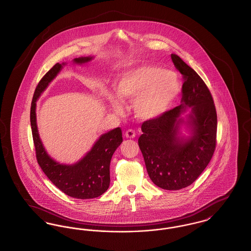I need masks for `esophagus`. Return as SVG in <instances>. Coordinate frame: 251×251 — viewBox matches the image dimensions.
Returning <instances> with one entry per match:
<instances>
[{
  "label": "esophagus",
  "mask_w": 251,
  "mask_h": 251,
  "mask_svg": "<svg viewBox=\"0 0 251 251\" xmlns=\"http://www.w3.org/2000/svg\"><path fill=\"white\" fill-rule=\"evenodd\" d=\"M125 136L127 138H134L135 137V131L131 130V129L127 130V131H125Z\"/></svg>",
  "instance_id": "1"
}]
</instances>
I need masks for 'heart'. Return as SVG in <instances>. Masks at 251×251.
Masks as SVG:
<instances>
[{"instance_id":"heart-1","label":"heart","mask_w":251,"mask_h":251,"mask_svg":"<svg viewBox=\"0 0 251 251\" xmlns=\"http://www.w3.org/2000/svg\"><path fill=\"white\" fill-rule=\"evenodd\" d=\"M120 101L133 100L137 118L153 120L167 111L180 91V81L175 72L153 65H142L124 72L115 86ZM108 100L118 113L122 112L118 100L110 93Z\"/></svg>"}]
</instances>
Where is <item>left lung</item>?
Instances as JSON below:
<instances>
[{
    "label": "left lung",
    "instance_id": "obj_1",
    "mask_svg": "<svg viewBox=\"0 0 251 251\" xmlns=\"http://www.w3.org/2000/svg\"><path fill=\"white\" fill-rule=\"evenodd\" d=\"M171 59L183 78L181 104L160 118L144 121L138 145L148 174L166 190H179L192 184L210 163L216 145L217 116L212 94L201 76L172 53ZM191 110L186 122L180 117ZM185 123L192 131L187 139L178 136Z\"/></svg>",
    "mask_w": 251,
    "mask_h": 251
}]
</instances>
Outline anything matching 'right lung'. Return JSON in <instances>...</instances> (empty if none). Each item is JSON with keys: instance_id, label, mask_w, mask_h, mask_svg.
<instances>
[{"instance_id": "1", "label": "right lung", "mask_w": 251, "mask_h": 251, "mask_svg": "<svg viewBox=\"0 0 251 251\" xmlns=\"http://www.w3.org/2000/svg\"><path fill=\"white\" fill-rule=\"evenodd\" d=\"M91 59L92 57H79L73 61L83 64ZM64 65L65 63L55 64L39 81L34 93L30 120L36 160L49 179L63 193L75 199H94L101 196L109 187L110 162L115 151L122 143V131L119 127L102 134L91 151L74 165L60 164L47 154L37 131L36 102Z\"/></svg>"}]
</instances>
